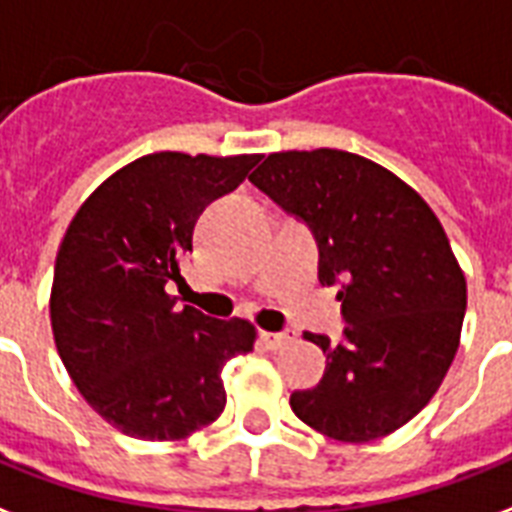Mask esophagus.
Wrapping results in <instances>:
<instances>
[{"label":"esophagus","instance_id":"34e87169","mask_svg":"<svg viewBox=\"0 0 512 512\" xmlns=\"http://www.w3.org/2000/svg\"><path fill=\"white\" fill-rule=\"evenodd\" d=\"M260 338H263V343H265V346H268V349H271V351L284 349L287 343H292V335L287 333V330H284V333H263V335H260Z\"/></svg>","mask_w":512,"mask_h":512}]
</instances>
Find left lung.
<instances>
[{
    "label": "left lung",
    "instance_id": "left-lung-1",
    "mask_svg": "<svg viewBox=\"0 0 512 512\" xmlns=\"http://www.w3.org/2000/svg\"><path fill=\"white\" fill-rule=\"evenodd\" d=\"M311 230L319 282L338 287L343 341L317 386L292 392L300 421L343 443L384 438L438 392L459 349L467 284L435 212L384 166L343 150L273 152L249 177Z\"/></svg>",
    "mask_w": 512,
    "mask_h": 512
}]
</instances>
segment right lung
Returning a JSON list of instances; mask_svg holds the SVG:
<instances>
[{
	"label": "right lung",
	"mask_w": 512,
	"mask_h": 512,
	"mask_svg": "<svg viewBox=\"0 0 512 512\" xmlns=\"http://www.w3.org/2000/svg\"><path fill=\"white\" fill-rule=\"evenodd\" d=\"M257 161L152 152L101 182L66 228L50 295L58 354L123 435L187 438L225 408L222 368L252 351L255 327L177 308L169 287L185 284L198 217Z\"/></svg>",
	"instance_id": "right-lung-1"
}]
</instances>
